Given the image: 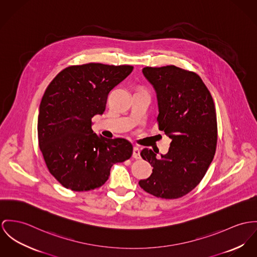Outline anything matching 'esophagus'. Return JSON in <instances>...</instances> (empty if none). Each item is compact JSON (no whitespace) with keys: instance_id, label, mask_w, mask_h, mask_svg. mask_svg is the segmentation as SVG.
Listing matches in <instances>:
<instances>
[{"instance_id":"34e87169","label":"esophagus","mask_w":257,"mask_h":257,"mask_svg":"<svg viewBox=\"0 0 257 257\" xmlns=\"http://www.w3.org/2000/svg\"><path fill=\"white\" fill-rule=\"evenodd\" d=\"M133 158H136V159H139V158H141L140 150H139L137 147H134V149H133Z\"/></svg>"}]
</instances>
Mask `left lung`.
I'll list each match as a JSON object with an SVG mask.
<instances>
[{"label":"left lung","mask_w":257,"mask_h":257,"mask_svg":"<svg viewBox=\"0 0 257 257\" xmlns=\"http://www.w3.org/2000/svg\"><path fill=\"white\" fill-rule=\"evenodd\" d=\"M143 74L158 99V128L171 139L167 154L145 148L143 159L154 167L140 187L158 198L173 199L194 190L212 162L217 119L210 92L198 74L175 65L145 67Z\"/></svg>","instance_id":"left-lung-1"}]
</instances>
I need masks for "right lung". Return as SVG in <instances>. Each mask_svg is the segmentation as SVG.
<instances>
[{
  "label": "right lung",
  "mask_w": 257,
  "mask_h": 257,
  "mask_svg": "<svg viewBox=\"0 0 257 257\" xmlns=\"http://www.w3.org/2000/svg\"><path fill=\"white\" fill-rule=\"evenodd\" d=\"M132 70L130 65H74L61 70L47 87L38 115L40 150L50 173L64 188H99L113 164L131 158V143L98 136L92 118L103 113L108 93Z\"/></svg>",
  "instance_id": "add662e5"
}]
</instances>
